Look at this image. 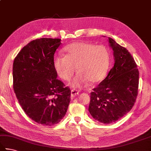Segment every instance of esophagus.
<instances>
[{
	"instance_id": "obj_1",
	"label": "esophagus",
	"mask_w": 151,
	"mask_h": 151,
	"mask_svg": "<svg viewBox=\"0 0 151 151\" xmlns=\"http://www.w3.org/2000/svg\"><path fill=\"white\" fill-rule=\"evenodd\" d=\"M78 94H79V91H78V90H75V89L71 90L70 94H71V96H72V97L76 96L78 95Z\"/></svg>"
}]
</instances>
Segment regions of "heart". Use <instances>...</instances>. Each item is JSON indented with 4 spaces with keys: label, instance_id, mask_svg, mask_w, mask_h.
Listing matches in <instances>:
<instances>
[{
    "label": "heart",
    "instance_id": "obj_1",
    "mask_svg": "<svg viewBox=\"0 0 151 151\" xmlns=\"http://www.w3.org/2000/svg\"><path fill=\"white\" fill-rule=\"evenodd\" d=\"M65 51L66 55L55 57L54 67L64 81H69L77 68L78 75L71 82L73 87H82L88 82L97 84L106 77L109 66V53L105 46L76 42L66 46Z\"/></svg>",
    "mask_w": 151,
    "mask_h": 151
}]
</instances>
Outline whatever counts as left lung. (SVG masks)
Listing matches in <instances>:
<instances>
[{"label": "left lung", "instance_id": "left-lung-1", "mask_svg": "<svg viewBox=\"0 0 151 151\" xmlns=\"http://www.w3.org/2000/svg\"><path fill=\"white\" fill-rule=\"evenodd\" d=\"M114 65L108 76L90 93L88 111L93 118L109 124L129 111L138 94L139 72L133 57L126 48L111 37Z\"/></svg>", "mask_w": 151, "mask_h": 151}]
</instances>
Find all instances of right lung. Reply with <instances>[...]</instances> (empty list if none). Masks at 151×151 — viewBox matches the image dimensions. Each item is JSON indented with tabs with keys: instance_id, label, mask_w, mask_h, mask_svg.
I'll list each match as a JSON object with an SVG mask.
<instances>
[{
	"instance_id": "obj_1",
	"label": "right lung",
	"mask_w": 151,
	"mask_h": 151,
	"mask_svg": "<svg viewBox=\"0 0 151 151\" xmlns=\"http://www.w3.org/2000/svg\"><path fill=\"white\" fill-rule=\"evenodd\" d=\"M60 39L40 38L21 49L13 63V88L22 108L43 125L59 123L67 113L70 90L57 79L54 54Z\"/></svg>"
}]
</instances>
